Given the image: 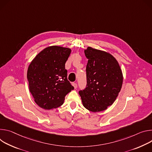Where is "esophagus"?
<instances>
[{
	"label": "esophagus",
	"mask_w": 152,
	"mask_h": 152,
	"mask_svg": "<svg viewBox=\"0 0 152 152\" xmlns=\"http://www.w3.org/2000/svg\"><path fill=\"white\" fill-rule=\"evenodd\" d=\"M72 86L74 87L75 89H76L77 88V84L75 83H72Z\"/></svg>",
	"instance_id": "obj_1"
}]
</instances>
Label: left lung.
<instances>
[{
    "label": "left lung",
    "mask_w": 152,
    "mask_h": 152,
    "mask_svg": "<svg viewBox=\"0 0 152 152\" xmlns=\"http://www.w3.org/2000/svg\"><path fill=\"white\" fill-rule=\"evenodd\" d=\"M85 54L87 86L79 91L83 106L92 112L105 110L121 91L123 75L118 62L110 53L88 47Z\"/></svg>",
    "instance_id": "8db88e82"
}]
</instances>
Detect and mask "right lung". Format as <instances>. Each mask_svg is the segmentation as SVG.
I'll use <instances>...</instances> for the list:
<instances>
[{
	"label": "right lung",
	"mask_w": 152,
	"mask_h": 152,
	"mask_svg": "<svg viewBox=\"0 0 152 152\" xmlns=\"http://www.w3.org/2000/svg\"><path fill=\"white\" fill-rule=\"evenodd\" d=\"M71 49L50 46L39 53L27 71L29 89L35 103L46 110L61 106L65 96L74 90L67 79L65 63Z\"/></svg>",
	"instance_id": "obj_1"
}]
</instances>
